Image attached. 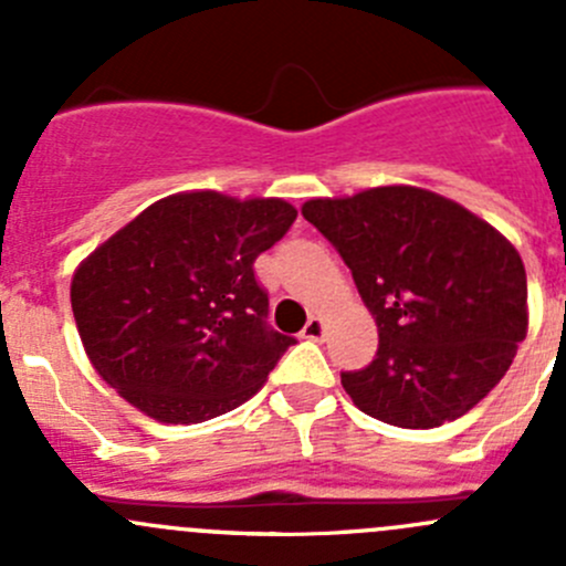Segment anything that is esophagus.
I'll list each match as a JSON object with an SVG mask.
<instances>
[{
  "mask_svg": "<svg viewBox=\"0 0 566 566\" xmlns=\"http://www.w3.org/2000/svg\"><path fill=\"white\" fill-rule=\"evenodd\" d=\"M301 336L304 339H312V342H319L325 336V319L323 317H310V323L304 325V331H301Z\"/></svg>",
  "mask_w": 566,
  "mask_h": 566,
  "instance_id": "esophagus-1",
  "label": "esophagus"
}]
</instances>
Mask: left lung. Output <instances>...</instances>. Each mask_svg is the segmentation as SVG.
I'll return each instance as SVG.
<instances>
[{
  "label": "left lung",
  "instance_id": "1",
  "mask_svg": "<svg viewBox=\"0 0 566 566\" xmlns=\"http://www.w3.org/2000/svg\"><path fill=\"white\" fill-rule=\"evenodd\" d=\"M378 323V356L342 373L353 405L405 430L460 419L510 369L528 331L526 268L495 227L416 186L310 199Z\"/></svg>",
  "mask_w": 566,
  "mask_h": 566
}]
</instances>
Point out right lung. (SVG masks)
Listing matches in <instances>:
<instances>
[{
    "mask_svg": "<svg viewBox=\"0 0 566 566\" xmlns=\"http://www.w3.org/2000/svg\"><path fill=\"white\" fill-rule=\"evenodd\" d=\"M276 197L182 191L101 243L71 282L95 373L161 424H199L254 397L293 336L268 328L254 260L295 221Z\"/></svg>",
    "mask_w": 566,
    "mask_h": 566,
    "instance_id": "obj_1",
    "label": "right lung"
}]
</instances>
